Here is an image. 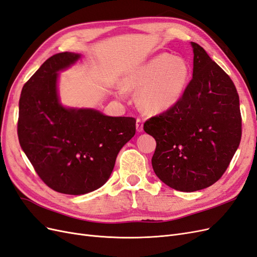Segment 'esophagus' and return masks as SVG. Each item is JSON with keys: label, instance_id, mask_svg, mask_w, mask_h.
Wrapping results in <instances>:
<instances>
[{"label": "esophagus", "instance_id": "esophagus-1", "mask_svg": "<svg viewBox=\"0 0 257 257\" xmlns=\"http://www.w3.org/2000/svg\"><path fill=\"white\" fill-rule=\"evenodd\" d=\"M136 130H137V132H143V130H144L143 119L137 118V120H136Z\"/></svg>", "mask_w": 257, "mask_h": 257}]
</instances>
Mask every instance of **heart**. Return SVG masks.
Segmentation results:
<instances>
[{"label": "heart", "instance_id": "1", "mask_svg": "<svg viewBox=\"0 0 257 257\" xmlns=\"http://www.w3.org/2000/svg\"><path fill=\"white\" fill-rule=\"evenodd\" d=\"M190 74V66L183 58L164 53L128 74L124 88L139 91L138 102L145 110L162 112L180 100ZM119 95H125V91L120 89Z\"/></svg>", "mask_w": 257, "mask_h": 257}]
</instances>
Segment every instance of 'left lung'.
<instances>
[{"mask_svg":"<svg viewBox=\"0 0 257 257\" xmlns=\"http://www.w3.org/2000/svg\"><path fill=\"white\" fill-rule=\"evenodd\" d=\"M193 78L179 102L144 124L157 142L152 167L181 192L203 190L227 169L241 141L239 95L230 77L196 43Z\"/></svg>","mask_w":257,"mask_h":257,"instance_id":"left-lung-1","label":"left lung"}]
</instances>
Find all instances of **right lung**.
Returning <instances> with one entry per match:
<instances>
[{
	"mask_svg": "<svg viewBox=\"0 0 257 257\" xmlns=\"http://www.w3.org/2000/svg\"><path fill=\"white\" fill-rule=\"evenodd\" d=\"M79 58L78 53L61 52L46 60L23 85L19 99L22 150L45 184L68 195L105 184L116 155L136 132L132 116H108L60 104L58 72Z\"/></svg>",
	"mask_w": 257,
	"mask_h": 257,
	"instance_id": "1",
	"label": "right lung"
}]
</instances>
